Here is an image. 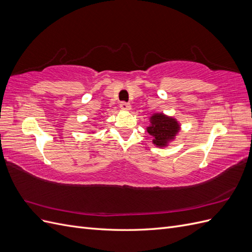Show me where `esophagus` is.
<instances>
[{"label":"esophagus","instance_id":"34e87169","mask_svg":"<svg viewBox=\"0 0 252 252\" xmlns=\"http://www.w3.org/2000/svg\"><path fill=\"white\" fill-rule=\"evenodd\" d=\"M120 108H121L122 110L128 111V110H130V109H131V106H130V104H129V103L122 102V103L120 104Z\"/></svg>","mask_w":252,"mask_h":252}]
</instances>
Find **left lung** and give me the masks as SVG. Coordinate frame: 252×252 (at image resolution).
Here are the masks:
<instances>
[{
	"label": "left lung",
	"mask_w": 252,
	"mask_h": 252,
	"mask_svg": "<svg viewBox=\"0 0 252 252\" xmlns=\"http://www.w3.org/2000/svg\"><path fill=\"white\" fill-rule=\"evenodd\" d=\"M181 125L177 119L166 116L164 113H154L150 117V125L147 132L154 136V143L157 147H166L175 139L179 133Z\"/></svg>",
	"instance_id": "obj_1"
}]
</instances>
